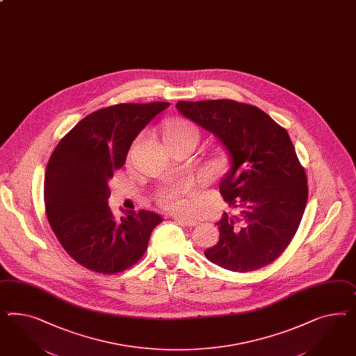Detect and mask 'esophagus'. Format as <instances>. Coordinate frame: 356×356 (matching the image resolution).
Segmentation results:
<instances>
[{"instance_id":"esophagus-1","label":"esophagus","mask_w":356,"mask_h":356,"mask_svg":"<svg viewBox=\"0 0 356 356\" xmlns=\"http://www.w3.org/2000/svg\"><path fill=\"white\" fill-rule=\"evenodd\" d=\"M174 220L181 222V224L186 225V226H196V225L199 224V221H196V220L186 218V217H181V216H175Z\"/></svg>"}]
</instances>
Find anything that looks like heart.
I'll return each instance as SVG.
<instances>
[{
	"label": "heart",
	"instance_id": "obj_1",
	"mask_svg": "<svg viewBox=\"0 0 356 356\" xmlns=\"http://www.w3.org/2000/svg\"><path fill=\"white\" fill-rule=\"evenodd\" d=\"M165 135H193L197 140V131L190 123L177 122L165 130ZM193 181L190 178H179L157 193V202L165 209L175 212H187L190 208L188 200L184 196L193 190Z\"/></svg>",
	"mask_w": 356,
	"mask_h": 356
}]
</instances>
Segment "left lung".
Wrapping results in <instances>:
<instances>
[{
  "mask_svg": "<svg viewBox=\"0 0 356 356\" xmlns=\"http://www.w3.org/2000/svg\"><path fill=\"white\" fill-rule=\"evenodd\" d=\"M177 109L211 132L229 159L220 193L236 213L216 224L220 241L205 257L241 273L270 264L291 242L308 199L289 134L259 108L233 100L178 102Z\"/></svg>",
  "mask_w": 356,
  "mask_h": 356,
  "instance_id": "obj_1",
  "label": "left lung"
}]
</instances>
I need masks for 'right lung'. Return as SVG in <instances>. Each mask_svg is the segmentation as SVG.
<instances>
[{
	"mask_svg": "<svg viewBox=\"0 0 356 356\" xmlns=\"http://www.w3.org/2000/svg\"><path fill=\"white\" fill-rule=\"evenodd\" d=\"M169 102L118 104L88 114L62 138L47 165V217L65 251L84 268L113 275L142 257L161 216L108 204L109 181L121 169L135 138Z\"/></svg>",
	"mask_w": 356,
	"mask_h": 356,
	"instance_id": "1",
	"label": "right lung"
}]
</instances>
